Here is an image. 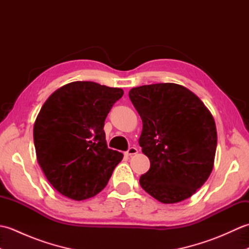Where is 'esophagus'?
<instances>
[{
  "label": "esophagus",
  "mask_w": 249,
  "mask_h": 249,
  "mask_svg": "<svg viewBox=\"0 0 249 249\" xmlns=\"http://www.w3.org/2000/svg\"><path fill=\"white\" fill-rule=\"evenodd\" d=\"M137 153H138V149H137V147H135V146H130L129 149L126 151V155L133 156V155L137 154Z\"/></svg>",
  "instance_id": "34e87169"
}]
</instances>
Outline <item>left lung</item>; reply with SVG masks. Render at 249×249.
I'll return each instance as SVG.
<instances>
[{
  "mask_svg": "<svg viewBox=\"0 0 249 249\" xmlns=\"http://www.w3.org/2000/svg\"><path fill=\"white\" fill-rule=\"evenodd\" d=\"M128 95L143 124L139 144L151 162L141 187L162 203L192 197L213 170L217 133L212 114L176 83L134 88Z\"/></svg>",
  "mask_w": 249,
  "mask_h": 249,
  "instance_id": "8db88e82",
  "label": "left lung"
}]
</instances>
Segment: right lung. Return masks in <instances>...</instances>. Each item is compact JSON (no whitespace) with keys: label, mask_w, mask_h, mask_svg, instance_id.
<instances>
[{"label":"right lung","mask_w":249,"mask_h":249,"mask_svg":"<svg viewBox=\"0 0 249 249\" xmlns=\"http://www.w3.org/2000/svg\"><path fill=\"white\" fill-rule=\"evenodd\" d=\"M123 89L76 81L51 94L34 124V145L49 183L67 198L94 197L108 184L122 153L108 149L105 120Z\"/></svg>","instance_id":"obj_1"}]
</instances>
